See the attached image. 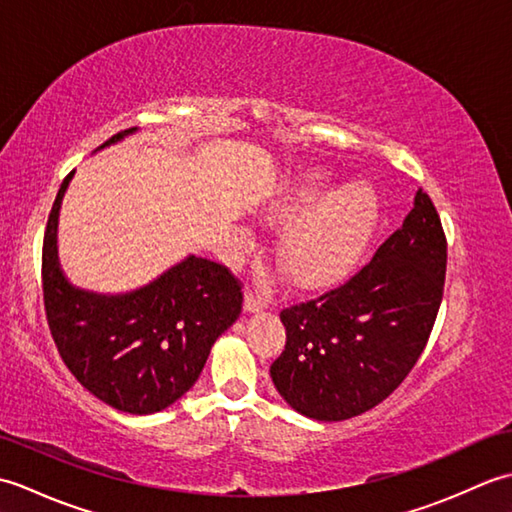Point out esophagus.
Wrapping results in <instances>:
<instances>
[{
	"instance_id": "obj_1",
	"label": "esophagus",
	"mask_w": 512,
	"mask_h": 512,
	"mask_svg": "<svg viewBox=\"0 0 512 512\" xmlns=\"http://www.w3.org/2000/svg\"><path fill=\"white\" fill-rule=\"evenodd\" d=\"M264 308H266V301L255 297L250 290H246V295H244V312L255 314V312H262Z\"/></svg>"
}]
</instances>
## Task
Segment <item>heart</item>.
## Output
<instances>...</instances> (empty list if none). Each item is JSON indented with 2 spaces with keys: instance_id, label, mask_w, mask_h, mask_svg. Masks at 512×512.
Segmentation results:
<instances>
[{
  "instance_id": "b5f03b06",
  "label": "heart",
  "mask_w": 512,
  "mask_h": 512,
  "mask_svg": "<svg viewBox=\"0 0 512 512\" xmlns=\"http://www.w3.org/2000/svg\"><path fill=\"white\" fill-rule=\"evenodd\" d=\"M380 217L376 191L365 182L330 193V180L306 173L268 206L273 226L295 221L279 239L277 264L297 288H321L343 279L363 257Z\"/></svg>"
}]
</instances>
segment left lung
<instances>
[{"label": "left lung", "mask_w": 512, "mask_h": 512, "mask_svg": "<svg viewBox=\"0 0 512 512\" xmlns=\"http://www.w3.org/2000/svg\"><path fill=\"white\" fill-rule=\"evenodd\" d=\"M447 239L431 198L413 209L361 273L319 299L281 312L286 350L270 376L288 405L321 422L376 407L407 378L436 321Z\"/></svg>", "instance_id": "8db88e82"}]
</instances>
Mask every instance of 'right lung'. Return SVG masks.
I'll use <instances>...</instances> for the list:
<instances>
[{"label":"right lung","instance_id":"obj_1","mask_svg":"<svg viewBox=\"0 0 512 512\" xmlns=\"http://www.w3.org/2000/svg\"><path fill=\"white\" fill-rule=\"evenodd\" d=\"M136 127L107 140L121 143ZM63 180L43 237V303L63 363L105 405L149 416L195 385L213 343L242 312V286L220 264L187 255L154 281L127 292L74 286L59 262Z\"/></svg>","mask_w":512,"mask_h":512}]
</instances>
